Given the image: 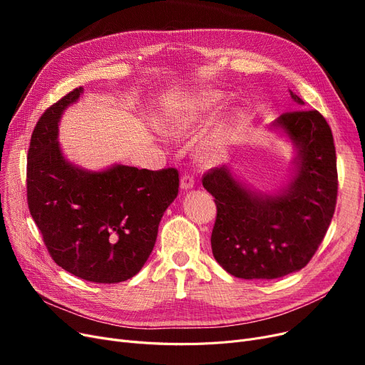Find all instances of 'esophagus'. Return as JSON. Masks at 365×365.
Segmentation results:
<instances>
[{
	"label": "esophagus",
	"instance_id": "34e87169",
	"mask_svg": "<svg viewBox=\"0 0 365 365\" xmlns=\"http://www.w3.org/2000/svg\"><path fill=\"white\" fill-rule=\"evenodd\" d=\"M194 185H195V182H194V178H192V176H189V175H183V176H182V179H180V187H182L183 190L192 189Z\"/></svg>",
	"mask_w": 365,
	"mask_h": 365
}]
</instances>
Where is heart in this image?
<instances>
[{"instance_id": "1", "label": "heart", "mask_w": 365, "mask_h": 365, "mask_svg": "<svg viewBox=\"0 0 365 365\" xmlns=\"http://www.w3.org/2000/svg\"><path fill=\"white\" fill-rule=\"evenodd\" d=\"M220 102H222V94L220 93H216V91L205 93L202 98L198 101L197 106H190L186 110H182V112L176 113V117L168 121L167 131L170 134H173V136H178V138L185 136V134L189 131L190 124H192L194 120L197 118L198 110L208 109V108H216ZM226 131H227V128H226ZM220 150H222V139L202 148V150H200V153H198V158L202 164H213L220 157Z\"/></svg>"}]
</instances>
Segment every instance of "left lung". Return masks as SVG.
Listing matches in <instances>:
<instances>
[{
    "label": "left lung",
    "instance_id": "left-lung-1",
    "mask_svg": "<svg viewBox=\"0 0 365 365\" xmlns=\"http://www.w3.org/2000/svg\"><path fill=\"white\" fill-rule=\"evenodd\" d=\"M300 109L272 123L296 150V173L278 194L238 182L226 165L212 168L202 186L215 197L212 250L226 272L244 279H274L309 263L331 223L337 200L336 149L329 123L293 91Z\"/></svg>",
    "mask_w": 365,
    "mask_h": 365
}]
</instances>
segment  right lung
I'll use <instances>...</instances> for the list:
<instances>
[{
	"mask_svg": "<svg viewBox=\"0 0 365 365\" xmlns=\"http://www.w3.org/2000/svg\"><path fill=\"white\" fill-rule=\"evenodd\" d=\"M81 93L75 88L51 105L34 128L28 205L57 264L86 281L115 284L136 275L152 253L161 217L178 197L179 173L71 164L57 142L59 121Z\"/></svg>",
	"mask_w": 365,
	"mask_h": 365,
	"instance_id": "add662e5",
	"label": "right lung"
}]
</instances>
